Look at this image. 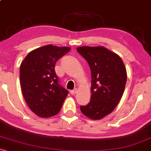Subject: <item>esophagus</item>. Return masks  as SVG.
<instances>
[{"instance_id": "esophagus-1", "label": "esophagus", "mask_w": 151, "mask_h": 151, "mask_svg": "<svg viewBox=\"0 0 151 151\" xmlns=\"http://www.w3.org/2000/svg\"><path fill=\"white\" fill-rule=\"evenodd\" d=\"M77 93V88H75L74 90H71V91H70V93L71 95H75Z\"/></svg>"}]
</instances>
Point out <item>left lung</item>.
Instances as JSON below:
<instances>
[{"label": "left lung", "instance_id": "left-lung-1", "mask_svg": "<svg viewBox=\"0 0 151 151\" xmlns=\"http://www.w3.org/2000/svg\"><path fill=\"white\" fill-rule=\"evenodd\" d=\"M88 61L91 71V98L82 113L93 120H100L114 110L123 96L127 71L119 55L103 46L77 48Z\"/></svg>", "mask_w": 151, "mask_h": 151}]
</instances>
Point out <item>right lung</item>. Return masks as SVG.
<instances>
[{
    "label": "right lung",
    "instance_id": "add662e5",
    "mask_svg": "<svg viewBox=\"0 0 151 151\" xmlns=\"http://www.w3.org/2000/svg\"><path fill=\"white\" fill-rule=\"evenodd\" d=\"M69 47L47 45L32 50L20 66V84L27 104L38 116L56 115L67 96L55 71L56 61L70 50Z\"/></svg>",
    "mask_w": 151,
    "mask_h": 151
}]
</instances>
